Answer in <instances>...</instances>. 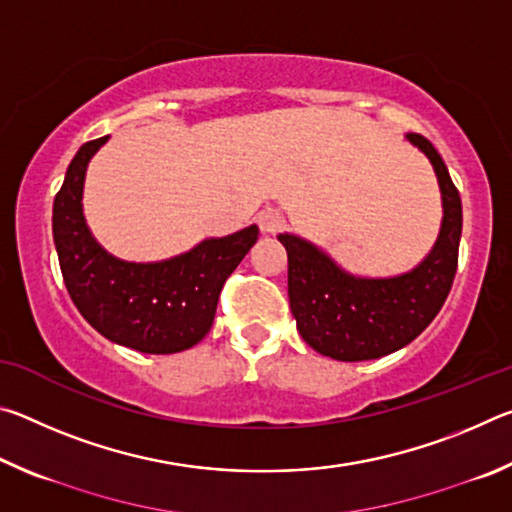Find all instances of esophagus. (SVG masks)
I'll use <instances>...</instances> for the list:
<instances>
[{
    "instance_id": "obj_1",
    "label": "esophagus",
    "mask_w": 512,
    "mask_h": 512,
    "mask_svg": "<svg viewBox=\"0 0 512 512\" xmlns=\"http://www.w3.org/2000/svg\"><path fill=\"white\" fill-rule=\"evenodd\" d=\"M257 223H259V230L266 232V235H273V232H277L284 225V216L280 210H262L257 214Z\"/></svg>"
}]
</instances>
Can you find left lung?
Masks as SVG:
<instances>
[{"mask_svg":"<svg viewBox=\"0 0 512 512\" xmlns=\"http://www.w3.org/2000/svg\"><path fill=\"white\" fill-rule=\"evenodd\" d=\"M406 137L431 160L445 210L436 246L411 273L388 280L354 277L309 241L277 237L289 257V302L298 332L316 352L336 361L379 359L409 345L436 318L452 289L463 228L461 196L427 137Z\"/></svg>","mask_w":512,"mask_h":512,"instance_id":"1","label":"left lung"}]
</instances>
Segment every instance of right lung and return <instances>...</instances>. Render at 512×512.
<instances>
[{"label":"right lung","mask_w":512,"mask_h":512,"mask_svg":"<svg viewBox=\"0 0 512 512\" xmlns=\"http://www.w3.org/2000/svg\"><path fill=\"white\" fill-rule=\"evenodd\" d=\"M108 137L85 142L69 162L54 198V244L69 298L106 336L146 354L192 348L210 332L221 289L257 241V225L223 239H205L189 253L158 264L108 255L83 219L85 169Z\"/></svg>","instance_id":"add662e5"}]
</instances>
